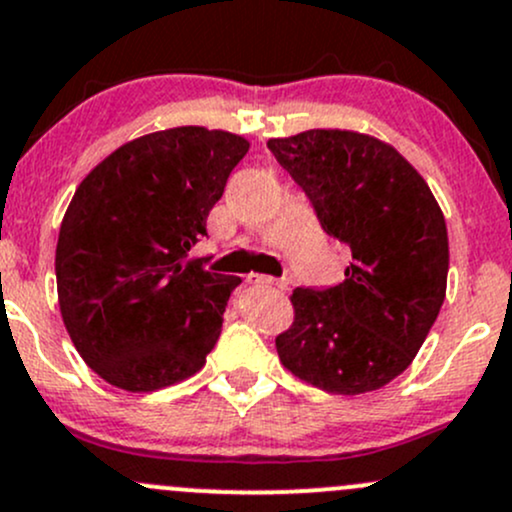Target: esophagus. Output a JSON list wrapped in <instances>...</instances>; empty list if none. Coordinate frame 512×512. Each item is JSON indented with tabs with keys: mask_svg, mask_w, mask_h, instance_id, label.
I'll return each instance as SVG.
<instances>
[{
	"mask_svg": "<svg viewBox=\"0 0 512 512\" xmlns=\"http://www.w3.org/2000/svg\"><path fill=\"white\" fill-rule=\"evenodd\" d=\"M247 282H250V284H257V287H277V289H287V282H284V279L267 277V274H247Z\"/></svg>",
	"mask_w": 512,
	"mask_h": 512,
	"instance_id": "esophagus-1",
	"label": "esophagus"
}]
</instances>
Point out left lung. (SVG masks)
<instances>
[{"instance_id":"left-lung-1","label":"left lung","mask_w":512,"mask_h":512,"mask_svg":"<svg viewBox=\"0 0 512 512\" xmlns=\"http://www.w3.org/2000/svg\"><path fill=\"white\" fill-rule=\"evenodd\" d=\"M353 262L336 287L294 289L277 336L284 368L331 395H363L405 373L446 297L449 238L427 181L390 144L351 129L267 142Z\"/></svg>"}]
</instances>
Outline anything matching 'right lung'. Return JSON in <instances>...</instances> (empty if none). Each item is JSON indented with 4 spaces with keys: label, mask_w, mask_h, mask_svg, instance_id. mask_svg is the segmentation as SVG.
<instances>
[{
    "label": "right lung",
    "mask_w": 512,
    "mask_h": 512,
    "mask_svg": "<svg viewBox=\"0 0 512 512\" xmlns=\"http://www.w3.org/2000/svg\"><path fill=\"white\" fill-rule=\"evenodd\" d=\"M250 142L206 127L144 134L75 188L56 245L63 324L105 383L154 392L206 365L240 277L184 262Z\"/></svg>",
    "instance_id": "1"
}]
</instances>
